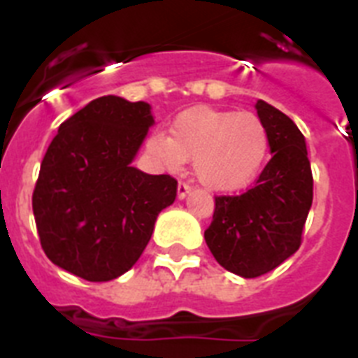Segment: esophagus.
I'll return each instance as SVG.
<instances>
[{
    "mask_svg": "<svg viewBox=\"0 0 358 358\" xmlns=\"http://www.w3.org/2000/svg\"><path fill=\"white\" fill-rule=\"evenodd\" d=\"M189 192H192V186H189L188 182L181 181L179 185H177V197L179 199H185Z\"/></svg>",
    "mask_w": 358,
    "mask_h": 358,
    "instance_id": "1",
    "label": "esophagus"
}]
</instances>
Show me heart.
I'll return each mask as SVG.
<instances>
[{"instance_id": "obj_1", "label": "heart", "mask_w": 358, "mask_h": 358, "mask_svg": "<svg viewBox=\"0 0 358 358\" xmlns=\"http://www.w3.org/2000/svg\"><path fill=\"white\" fill-rule=\"evenodd\" d=\"M147 152L164 169L179 170L194 159L195 176L217 192H236L251 185L267 159V125L251 113L195 107L181 113L169 136L154 132Z\"/></svg>"}]
</instances>
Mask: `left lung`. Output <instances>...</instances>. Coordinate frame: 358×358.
<instances>
[{
	"label": "left lung",
	"mask_w": 358,
	"mask_h": 358,
	"mask_svg": "<svg viewBox=\"0 0 358 358\" xmlns=\"http://www.w3.org/2000/svg\"><path fill=\"white\" fill-rule=\"evenodd\" d=\"M256 113L267 125L273 157L248 192L215 197L213 220L204 231L215 260L242 278L271 273L299 249L314 199L301 131L264 100Z\"/></svg>",
	"instance_id": "left-lung-1"
}]
</instances>
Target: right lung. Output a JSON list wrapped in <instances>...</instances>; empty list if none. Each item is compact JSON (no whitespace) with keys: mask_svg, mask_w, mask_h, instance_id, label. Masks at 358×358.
Listing matches in <instances>:
<instances>
[{"mask_svg":"<svg viewBox=\"0 0 358 358\" xmlns=\"http://www.w3.org/2000/svg\"><path fill=\"white\" fill-rule=\"evenodd\" d=\"M152 123L148 103L113 94L61 123L31 195L41 248L53 264L109 281L138 262L177 195L172 176L131 166Z\"/></svg>","mask_w":358,"mask_h":358,"instance_id":"1","label":"right lung"}]
</instances>
